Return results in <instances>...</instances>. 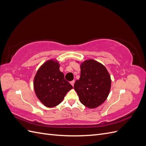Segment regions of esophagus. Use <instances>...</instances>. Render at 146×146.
<instances>
[{"mask_svg": "<svg viewBox=\"0 0 146 146\" xmlns=\"http://www.w3.org/2000/svg\"><path fill=\"white\" fill-rule=\"evenodd\" d=\"M74 80H72V81H71V82H70V84H71V85L72 86H74Z\"/></svg>", "mask_w": 146, "mask_h": 146, "instance_id": "obj_1", "label": "esophagus"}]
</instances>
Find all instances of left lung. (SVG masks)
<instances>
[{"mask_svg": "<svg viewBox=\"0 0 146 146\" xmlns=\"http://www.w3.org/2000/svg\"><path fill=\"white\" fill-rule=\"evenodd\" d=\"M81 74L74 83V90L80 102L94 108L107 99L111 88V78L107 69L94 60H88L80 65Z\"/></svg>", "mask_w": 146, "mask_h": 146, "instance_id": "8db88e82", "label": "left lung"}]
</instances>
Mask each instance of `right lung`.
<instances>
[{"instance_id":"obj_1","label":"right lung","mask_w":146,"mask_h":146,"mask_svg":"<svg viewBox=\"0 0 146 146\" xmlns=\"http://www.w3.org/2000/svg\"><path fill=\"white\" fill-rule=\"evenodd\" d=\"M58 62L53 60L44 63L34 78V90L38 99L47 107H54L63 100L73 87L64 79Z\"/></svg>"}]
</instances>
